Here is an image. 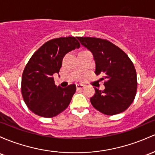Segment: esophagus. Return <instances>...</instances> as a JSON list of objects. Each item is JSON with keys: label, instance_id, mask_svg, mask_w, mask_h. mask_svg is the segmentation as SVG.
<instances>
[{"label": "esophagus", "instance_id": "1", "mask_svg": "<svg viewBox=\"0 0 155 155\" xmlns=\"http://www.w3.org/2000/svg\"><path fill=\"white\" fill-rule=\"evenodd\" d=\"M84 85L83 84H76V89L77 90H81L84 88Z\"/></svg>", "mask_w": 155, "mask_h": 155}]
</instances>
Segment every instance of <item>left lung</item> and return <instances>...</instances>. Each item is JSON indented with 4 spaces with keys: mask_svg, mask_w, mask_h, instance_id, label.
Instances as JSON below:
<instances>
[{
    "mask_svg": "<svg viewBox=\"0 0 155 155\" xmlns=\"http://www.w3.org/2000/svg\"><path fill=\"white\" fill-rule=\"evenodd\" d=\"M81 44L93 53L96 75L104 81V91L95 88L91 104L107 115L125 111L133 102L137 92V74L126 53L107 40L96 37H77Z\"/></svg>",
    "mask_w": 155,
    "mask_h": 155,
    "instance_id": "8db88e82",
    "label": "left lung"
}]
</instances>
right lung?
I'll list each match as a JSON object with an SVG mask.
<instances>
[{
	"label": "right lung",
	"instance_id": "1",
	"mask_svg": "<svg viewBox=\"0 0 155 155\" xmlns=\"http://www.w3.org/2000/svg\"><path fill=\"white\" fill-rule=\"evenodd\" d=\"M79 47L76 37H59L44 43L31 56L22 75L21 93L32 113L53 118L68 107L76 92V84L57 87L54 74L59 72L64 55Z\"/></svg>",
	"mask_w": 155,
	"mask_h": 155
}]
</instances>
